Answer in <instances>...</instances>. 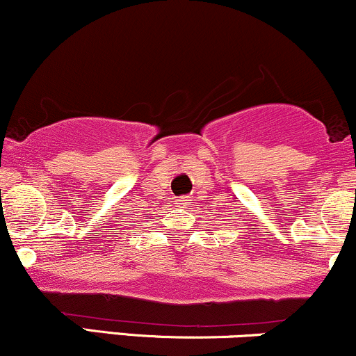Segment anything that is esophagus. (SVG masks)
<instances>
[{
  "label": "esophagus",
  "instance_id": "obj_1",
  "mask_svg": "<svg viewBox=\"0 0 356 356\" xmlns=\"http://www.w3.org/2000/svg\"><path fill=\"white\" fill-rule=\"evenodd\" d=\"M189 202H191V199L187 197V195H184V197H179L177 201H175V204H177V206H189Z\"/></svg>",
  "mask_w": 356,
  "mask_h": 356
}]
</instances>
